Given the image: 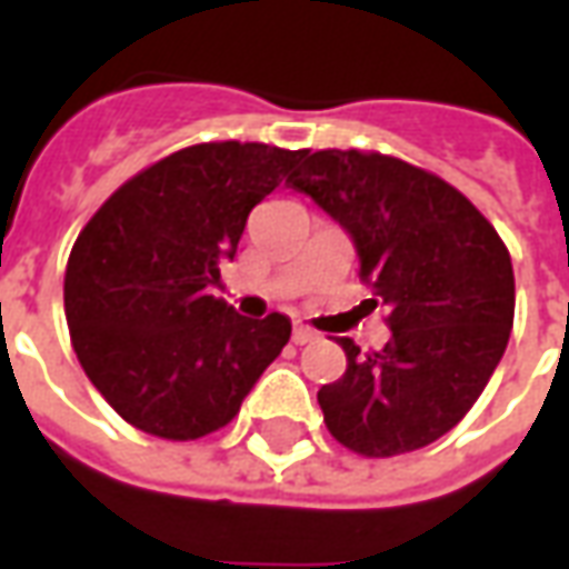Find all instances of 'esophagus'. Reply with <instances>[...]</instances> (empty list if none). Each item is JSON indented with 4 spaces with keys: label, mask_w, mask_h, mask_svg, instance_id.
I'll return each instance as SVG.
<instances>
[{
    "label": "esophagus",
    "mask_w": 569,
    "mask_h": 569,
    "mask_svg": "<svg viewBox=\"0 0 569 569\" xmlns=\"http://www.w3.org/2000/svg\"><path fill=\"white\" fill-rule=\"evenodd\" d=\"M317 338H320V335L313 332V329H308V326H296V329H292V341H296V345H310V341H317Z\"/></svg>",
    "instance_id": "obj_1"
}]
</instances>
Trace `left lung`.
Masks as SVG:
<instances>
[{"instance_id":"1","label":"left lung","mask_w":569,"mask_h":569,"mask_svg":"<svg viewBox=\"0 0 569 569\" xmlns=\"http://www.w3.org/2000/svg\"><path fill=\"white\" fill-rule=\"evenodd\" d=\"M345 228L359 277L390 308L393 338L359 357L317 402L345 448L418 451L457 427L500 366L515 317L509 249L439 176L378 151H301L286 179Z\"/></svg>"}]
</instances>
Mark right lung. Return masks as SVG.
Instances as JSON below:
<instances>
[{
	"label": "right lung",
	"instance_id": "obj_1",
	"mask_svg": "<svg viewBox=\"0 0 569 569\" xmlns=\"http://www.w3.org/2000/svg\"><path fill=\"white\" fill-rule=\"evenodd\" d=\"M298 154L234 140L173 151L118 188L76 240L63 280L76 357L142 432L188 441L224 427L289 341V317H240L210 286Z\"/></svg>",
	"mask_w": 569,
	"mask_h": 569
}]
</instances>
